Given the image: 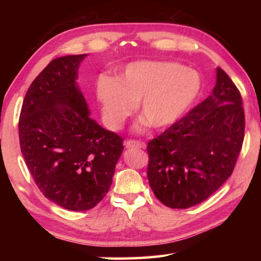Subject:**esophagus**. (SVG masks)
Returning <instances> with one entry per match:
<instances>
[{"label":"esophagus","instance_id":"esophagus-1","mask_svg":"<svg viewBox=\"0 0 261 261\" xmlns=\"http://www.w3.org/2000/svg\"><path fill=\"white\" fill-rule=\"evenodd\" d=\"M145 143L139 140H135V139H129L125 141V147L126 148H145Z\"/></svg>","mask_w":261,"mask_h":261}]
</instances>
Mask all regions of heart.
<instances>
[{
    "label": "heart",
    "instance_id": "b5f03b06",
    "mask_svg": "<svg viewBox=\"0 0 261 261\" xmlns=\"http://www.w3.org/2000/svg\"><path fill=\"white\" fill-rule=\"evenodd\" d=\"M200 88L197 72L169 62H135L116 79L100 76L96 95L107 124L123 125L139 103L141 117L154 129L179 120Z\"/></svg>",
    "mask_w": 261,
    "mask_h": 261
}]
</instances>
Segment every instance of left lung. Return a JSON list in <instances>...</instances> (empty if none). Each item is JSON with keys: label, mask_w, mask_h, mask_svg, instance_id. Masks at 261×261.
I'll list each match as a JSON object with an SVG mask.
<instances>
[{"label": "left lung", "mask_w": 261, "mask_h": 261, "mask_svg": "<svg viewBox=\"0 0 261 261\" xmlns=\"http://www.w3.org/2000/svg\"><path fill=\"white\" fill-rule=\"evenodd\" d=\"M213 94L148 141L147 178L170 208L206 200L230 177L244 140L242 96L218 68Z\"/></svg>", "instance_id": "8db88e82"}]
</instances>
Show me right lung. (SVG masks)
Returning <instances> with one entry per match:
<instances>
[{
	"instance_id": "add662e5",
	"label": "right lung",
	"mask_w": 261,
	"mask_h": 261,
	"mask_svg": "<svg viewBox=\"0 0 261 261\" xmlns=\"http://www.w3.org/2000/svg\"><path fill=\"white\" fill-rule=\"evenodd\" d=\"M85 56L53 60L26 92L18 122L20 151L35 184L70 211L91 210L103 199L124 148L122 137L90 117L76 85Z\"/></svg>"
}]
</instances>
